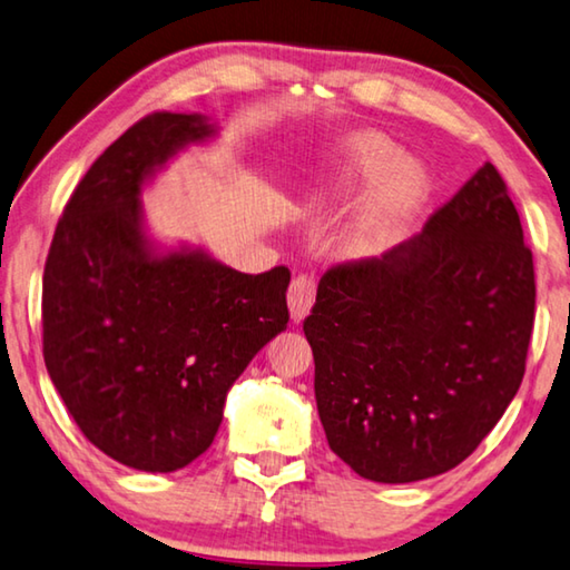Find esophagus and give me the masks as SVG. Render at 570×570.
<instances>
[{
    "mask_svg": "<svg viewBox=\"0 0 570 570\" xmlns=\"http://www.w3.org/2000/svg\"><path fill=\"white\" fill-rule=\"evenodd\" d=\"M315 303V277L301 273L297 277H293L291 291H287V305H291V315L293 321L301 323L311 307Z\"/></svg>",
    "mask_w": 570,
    "mask_h": 570,
    "instance_id": "esophagus-1",
    "label": "esophagus"
}]
</instances>
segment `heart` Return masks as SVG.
<instances>
[{
    "label": "heart",
    "mask_w": 570,
    "mask_h": 570,
    "mask_svg": "<svg viewBox=\"0 0 570 570\" xmlns=\"http://www.w3.org/2000/svg\"><path fill=\"white\" fill-rule=\"evenodd\" d=\"M341 169L346 184H363L386 176L379 181L368 199L361 204L343 232V247L351 255H371L394 239L422 197V176L412 164H396L394 144L381 134H356L343 144Z\"/></svg>",
    "instance_id": "b5f03b06"
}]
</instances>
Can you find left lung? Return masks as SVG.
Returning a JSON list of instances; mask_svg holds the SVG:
<instances>
[{"mask_svg": "<svg viewBox=\"0 0 570 570\" xmlns=\"http://www.w3.org/2000/svg\"><path fill=\"white\" fill-rule=\"evenodd\" d=\"M533 252L490 161L386 255L333 265L303 321L331 450L416 482L468 460L525 376Z\"/></svg>", "mask_w": 570, "mask_h": 570, "instance_id": "1", "label": "left lung"}]
</instances>
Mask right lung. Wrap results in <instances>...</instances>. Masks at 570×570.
Wrapping results in <instances>:
<instances>
[{"mask_svg": "<svg viewBox=\"0 0 570 570\" xmlns=\"http://www.w3.org/2000/svg\"><path fill=\"white\" fill-rule=\"evenodd\" d=\"M207 136L202 116L169 110L130 126L75 186L45 263L52 384L88 442L144 472L209 450L229 386L291 321L285 265L247 275L202 249H148L141 184Z\"/></svg>", "mask_w": 570, "mask_h": 570, "instance_id": "obj_1", "label": "right lung"}]
</instances>
